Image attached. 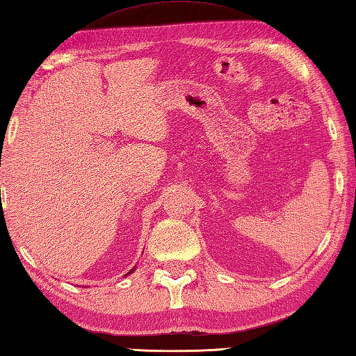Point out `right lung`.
<instances>
[{
    "instance_id": "obj_1",
    "label": "right lung",
    "mask_w": 356,
    "mask_h": 356,
    "mask_svg": "<svg viewBox=\"0 0 356 356\" xmlns=\"http://www.w3.org/2000/svg\"><path fill=\"white\" fill-rule=\"evenodd\" d=\"M135 270H136V268H131V270H130L129 273H127V274H125V276H129V274H131V273H133V271H135Z\"/></svg>"
}]
</instances>
